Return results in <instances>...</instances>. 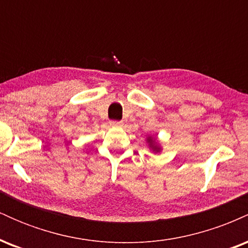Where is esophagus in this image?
Segmentation results:
<instances>
[{"mask_svg":"<svg viewBox=\"0 0 248 248\" xmlns=\"http://www.w3.org/2000/svg\"><path fill=\"white\" fill-rule=\"evenodd\" d=\"M109 124L114 128H120V127H122V124H122L121 121H110Z\"/></svg>","mask_w":248,"mask_h":248,"instance_id":"obj_1","label":"esophagus"}]
</instances>
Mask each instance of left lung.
I'll return each mask as SVG.
<instances>
[{
  "mask_svg": "<svg viewBox=\"0 0 248 248\" xmlns=\"http://www.w3.org/2000/svg\"><path fill=\"white\" fill-rule=\"evenodd\" d=\"M146 142L148 144V148H149V150L150 152H153L154 154H160L162 152V149H163V148H162V144L160 143V141L152 135L148 136L146 139Z\"/></svg>",
  "mask_w": 248,
  "mask_h": 248,
  "instance_id": "obj_1",
  "label": "left lung"
}]
</instances>
